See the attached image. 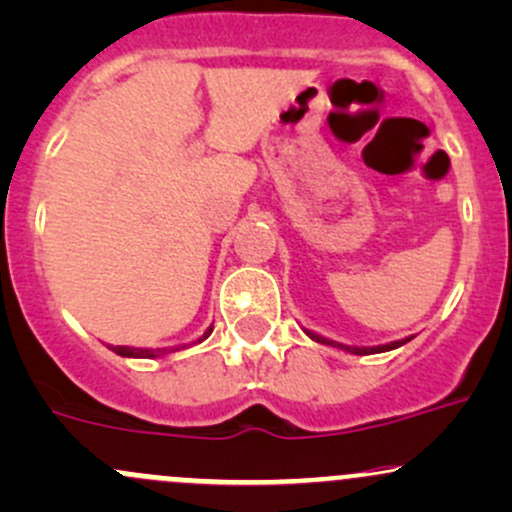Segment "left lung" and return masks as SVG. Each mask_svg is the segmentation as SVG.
I'll use <instances>...</instances> for the list:
<instances>
[{"mask_svg": "<svg viewBox=\"0 0 512 512\" xmlns=\"http://www.w3.org/2000/svg\"><path fill=\"white\" fill-rule=\"evenodd\" d=\"M308 333V330H306ZM311 335L313 340L316 342H323V345H338V342H333V340H325V338H320V335H316V333H308ZM408 340H401V342H391V345H381V347H347V345H338V347H345L347 352H355V355H374V352H386V350H396V347H401V345H406Z\"/></svg>", "mask_w": 512, "mask_h": 512, "instance_id": "8db88e82", "label": "left lung"}]
</instances>
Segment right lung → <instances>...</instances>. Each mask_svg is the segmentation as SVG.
<instances>
[{
	"instance_id": "obj_1",
	"label": "right lung",
	"mask_w": 512,
	"mask_h": 512,
	"mask_svg": "<svg viewBox=\"0 0 512 512\" xmlns=\"http://www.w3.org/2000/svg\"><path fill=\"white\" fill-rule=\"evenodd\" d=\"M211 330L213 328L206 330L204 338H209ZM204 338H201V340H204ZM111 350H114L116 355H121V357H155L153 350H138V347H111ZM157 352H167V350H157Z\"/></svg>"
}]
</instances>
